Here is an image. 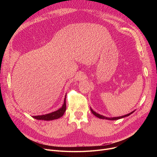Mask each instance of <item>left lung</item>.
I'll return each instance as SVG.
<instances>
[{
  "label": "left lung",
  "mask_w": 157,
  "mask_h": 157,
  "mask_svg": "<svg viewBox=\"0 0 157 157\" xmlns=\"http://www.w3.org/2000/svg\"><path fill=\"white\" fill-rule=\"evenodd\" d=\"M90 109H91V111L92 112V113H93L95 116H96L97 117H98V118H99V119H106V120H110V121L118 120V119H122V118H124V117H127V116H130V114H132L133 113H134V112H135V110H133V111L131 112V113H130L129 114H126V115H124V116H122L114 117H105V116H102V115H101V114H98L97 113H96L95 111H94V110L91 109V107H90Z\"/></svg>",
  "instance_id": "8db88e82"
}]
</instances>
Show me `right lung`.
I'll use <instances>...</instances> for the list:
<instances>
[{
    "label": "right lung",
    "instance_id": "add662e5",
    "mask_svg": "<svg viewBox=\"0 0 157 157\" xmlns=\"http://www.w3.org/2000/svg\"><path fill=\"white\" fill-rule=\"evenodd\" d=\"M66 96L65 95V98L64 99V103L62 105V107L61 108H59V109H58L56 111L52 112L51 113L49 114H43V115H40V116H32V117H33L35 119L37 120H41V121H52V120H55V119H58L59 118H60L61 117H62L64 114V113H65L66 111Z\"/></svg>",
    "mask_w": 157,
    "mask_h": 157
}]
</instances>
